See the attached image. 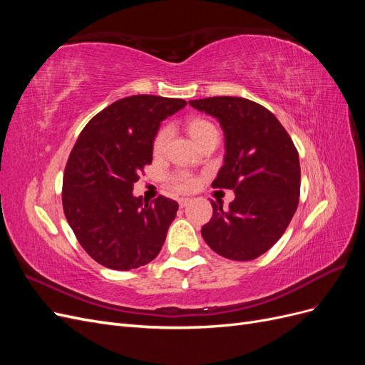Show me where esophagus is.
Returning a JSON list of instances; mask_svg holds the SVG:
<instances>
[{"mask_svg":"<svg viewBox=\"0 0 365 365\" xmlns=\"http://www.w3.org/2000/svg\"><path fill=\"white\" fill-rule=\"evenodd\" d=\"M189 204H190V200H189V197H181V200H180V207H181V208L187 207Z\"/></svg>","mask_w":365,"mask_h":365,"instance_id":"34e87169","label":"esophagus"}]
</instances>
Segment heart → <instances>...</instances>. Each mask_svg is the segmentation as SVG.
Returning a JSON list of instances; mask_svg holds the SVG:
<instances>
[{"mask_svg":"<svg viewBox=\"0 0 365 365\" xmlns=\"http://www.w3.org/2000/svg\"><path fill=\"white\" fill-rule=\"evenodd\" d=\"M189 129H190L192 137L196 141L201 140L207 134L217 132L216 126L212 123V121H208L205 118L192 120L190 125H189ZM217 134H219V132H217ZM170 137H172V128L170 126L160 128V130L157 132V135H155V138H153V143H152L153 155H157V157L163 155L165 148H168V145H169ZM168 184H169L172 190L180 192V193H185V192L193 190L196 184H197V181L192 173L184 172V170H178V172H173L168 176Z\"/></svg>","mask_w":365,"mask_h":365,"instance_id":"obj_1","label":"heart"}]
</instances>
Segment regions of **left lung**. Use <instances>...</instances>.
<instances>
[{
  "mask_svg": "<svg viewBox=\"0 0 365 365\" xmlns=\"http://www.w3.org/2000/svg\"><path fill=\"white\" fill-rule=\"evenodd\" d=\"M190 105L222 126L225 163L212 185L236 193L227 210L212 201L213 216L202 237L225 259H257L283 236L298 207V150L275 115L248 98L219 96Z\"/></svg>",
  "mask_w": 365,
  "mask_h": 365,
  "instance_id": "left-lung-1",
  "label": "left lung"
}]
</instances>
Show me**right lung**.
<instances>
[{
    "mask_svg": "<svg viewBox=\"0 0 365 365\" xmlns=\"http://www.w3.org/2000/svg\"><path fill=\"white\" fill-rule=\"evenodd\" d=\"M182 98L138 94L120 98L82 129L65 165L63 213L88 256L109 269L129 271L158 256L178 202L132 195L152 163L161 120L185 106Z\"/></svg>",
    "mask_w": 365,
    "mask_h": 365,
    "instance_id": "add662e5",
    "label": "right lung"
}]
</instances>
